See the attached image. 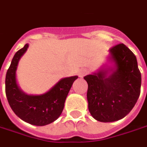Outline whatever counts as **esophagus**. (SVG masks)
<instances>
[{
    "label": "esophagus",
    "instance_id": "1",
    "mask_svg": "<svg viewBox=\"0 0 147 147\" xmlns=\"http://www.w3.org/2000/svg\"><path fill=\"white\" fill-rule=\"evenodd\" d=\"M88 74V70L86 69H82L79 72H78V76L80 78H83L84 76H86Z\"/></svg>",
    "mask_w": 147,
    "mask_h": 147
}]
</instances>
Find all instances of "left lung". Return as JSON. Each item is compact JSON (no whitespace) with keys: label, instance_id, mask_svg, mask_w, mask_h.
I'll use <instances>...</instances> for the list:
<instances>
[{"label":"left lung","instance_id":"8db88e82","mask_svg":"<svg viewBox=\"0 0 147 147\" xmlns=\"http://www.w3.org/2000/svg\"><path fill=\"white\" fill-rule=\"evenodd\" d=\"M112 67L84 77L88 83V108L99 122H115L129 114L140 95L142 78L136 57L124 44L109 49Z\"/></svg>","mask_w":147,"mask_h":147}]
</instances>
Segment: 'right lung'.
Returning a JSON list of instances; mask_svg holds the SVG:
<instances>
[{"label":"right lung","mask_w":147,"mask_h":147,"mask_svg":"<svg viewBox=\"0 0 147 147\" xmlns=\"http://www.w3.org/2000/svg\"><path fill=\"white\" fill-rule=\"evenodd\" d=\"M28 47L29 45H25L15 53L11 61L5 77L6 97L11 109L23 121L34 126H45L59 118L69 90L78 77L73 76L61 79L43 94H26L18 86L16 71L19 60Z\"/></svg>","instance_id":"right-lung-1"}]
</instances>
